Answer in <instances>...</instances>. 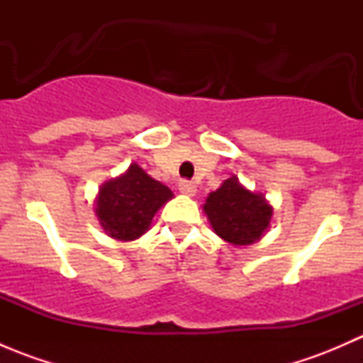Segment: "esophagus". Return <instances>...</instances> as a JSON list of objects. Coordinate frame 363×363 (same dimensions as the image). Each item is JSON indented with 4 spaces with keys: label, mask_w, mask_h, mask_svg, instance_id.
<instances>
[{
    "label": "esophagus",
    "mask_w": 363,
    "mask_h": 363,
    "mask_svg": "<svg viewBox=\"0 0 363 363\" xmlns=\"http://www.w3.org/2000/svg\"><path fill=\"white\" fill-rule=\"evenodd\" d=\"M179 191L186 196H193L196 193V184L191 181H181L179 182Z\"/></svg>",
    "instance_id": "esophagus-1"
}]
</instances>
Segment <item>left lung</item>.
I'll list each match as a JSON object with an SVG mask.
<instances>
[{
    "label": "left lung",
    "mask_w": 363,
    "mask_h": 363,
    "mask_svg": "<svg viewBox=\"0 0 363 363\" xmlns=\"http://www.w3.org/2000/svg\"><path fill=\"white\" fill-rule=\"evenodd\" d=\"M203 211L223 240L233 246H250L270 226L274 208L262 193L246 189L233 175L208 193Z\"/></svg>",
    "instance_id": "left-lung-1"
}]
</instances>
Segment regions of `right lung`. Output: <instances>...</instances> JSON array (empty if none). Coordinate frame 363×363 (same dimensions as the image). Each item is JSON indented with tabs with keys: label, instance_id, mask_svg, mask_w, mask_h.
I'll use <instances>...</instances> for the list:
<instances>
[{
	"label": "right lung",
	"instance_id": "right-lung-1",
	"mask_svg": "<svg viewBox=\"0 0 363 363\" xmlns=\"http://www.w3.org/2000/svg\"><path fill=\"white\" fill-rule=\"evenodd\" d=\"M172 196L170 188L133 163L123 175L101 186L96 216L108 237L128 242L147 232L156 212Z\"/></svg>",
	"mask_w": 363,
	"mask_h": 363
}]
</instances>
